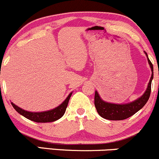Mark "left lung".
Segmentation results:
<instances>
[{
    "mask_svg": "<svg viewBox=\"0 0 159 159\" xmlns=\"http://www.w3.org/2000/svg\"><path fill=\"white\" fill-rule=\"evenodd\" d=\"M146 53L147 58H148V64L152 70V76L148 82L146 91L142 95L140 98L136 101L130 102L124 104H116V103H111L106 102L101 99L98 91H95L94 95V105L96 107L98 114L101 117L110 120H122L127 119L131 116L134 115L136 112L141 110L145 104L148 101V98L151 93V84L152 81L153 79V66L151 61L148 57V55Z\"/></svg>",
    "mask_w": 159,
    "mask_h": 159,
    "instance_id": "1",
    "label": "left lung"
}]
</instances>
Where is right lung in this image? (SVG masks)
Masks as SVG:
<instances>
[{"instance_id":"obj_1","label":"right lung","mask_w":159,"mask_h":159,"mask_svg":"<svg viewBox=\"0 0 159 159\" xmlns=\"http://www.w3.org/2000/svg\"><path fill=\"white\" fill-rule=\"evenodd\" d=\"M71 94L72 93H70L66 99L57 107L44 112L26 111V110L21 109L20 107L15 105L12 102H11V104L16 112H18L20 114L26 117V119L36 122V123H49V122H54L60 119L64 115Z\"/></svg>"}]
</instances>
